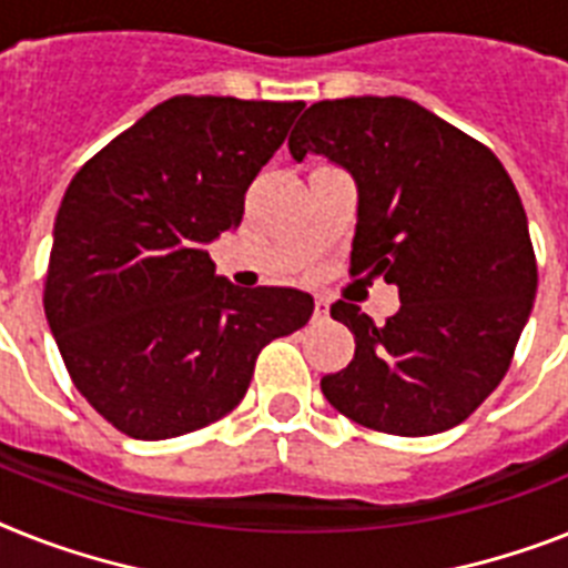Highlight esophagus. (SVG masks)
I'll list each match as a JSON object with an SVG mask.
<instances>
[{
    "instance_id": "obj_1",
    "label": "esophagus",
    "mask_w": 568,
    "mask_h": 568,
    "mask_svg": "<svg viewBox=\"0 0 568 568\" xmlns=\"http://www.w3.org/2000/svg\"><path fill=\"white\" fill-rule=\"evenodd\" d=\"M313 318H316V322L327 318V302H325V298H316V307H313Z\"/></svg>"
}]
</instances>
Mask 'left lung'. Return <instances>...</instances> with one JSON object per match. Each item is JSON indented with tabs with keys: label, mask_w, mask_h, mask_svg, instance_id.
Listing matches in <instances>:
<instances>
[{
	"label": "left lung",
	"mask_w": 568,
	"mask_h": 568,
	"mask_svg": "<svg viewBox=\"0 0 568 568\" xmlns=\"http://www.w3.org/2000/svg\"><path fill=\"white\" fill-rule=\"evenodd\" d=\"M290 153L345 168L357 182L351 264L400 290V311L374 325L357 304L348 368L322 377L345 418L388 435L462 424L508 372L537 295L526 209L503 162L409 98L318 101Z\"/></svg>",
	"instance_id": "obj_1"
}]
</instances>
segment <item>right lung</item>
<instances>
[{
  "mask_svg": "<svg viewBox=\"0 0 568 568\" xmlns=\"http://www.w3.org/2000/svg\"><path fill=\"white\" fill-rule=\"evenodd\" d=\"M302 110L168 98L69 182L45 318L78 392L130 438H176L229 415L266 342L307 325L311 293L234 287L209 257Z\"/></svg>",
  "mask_w": 568,
  "mask_h": 568,
  "instance_id": "right-lung-1",
  "label": "right lung"
}]
</instances>
